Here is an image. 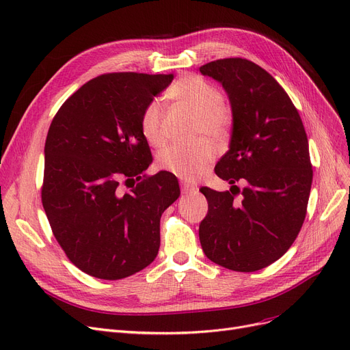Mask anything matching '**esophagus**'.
Here are the masks:
<instances>
[{"mask_svg":"<svg viewBox=\"0 0 350 350\" xmlns=\"http://www.w3.org/2000/svg\"><path fill=\"white\" fill-rule=\"evenodd\" d=\"M197 186L196 185H193V183H189V181H183V183H181V193L183 194H194V193H197Z\"/></svg>","mask_w":350,"mask_h":350,"instance_id":"obj_1","label":"esophagus"}]
</instances>
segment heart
Segmentation results:
<instances>
[{
	"mask_svg": "<svg viewBox=\"0 0 350 350\" xmlns=\"http://www.w3.org/2000/svg\"><path fill=\"white\" fill-rule=\"evenodd\" d=\"M170 97L181 107L196 114V135L206 134L213 140H223L233 126V110L230 104L220 97L219 88L199 75L180 79L170 90ZM143 137L150 146L163 143L161 104L151 101L144 109L140 120ZM216 157V150L207 140L191 146L172 144L164 147L159 156L160 169L180 178L193 180L203 174Z\"/></svg>",
	"mask_w": 350,
	"mask_h": 350,
	"instance_id": "1",
	"label": "heart"
}]
</instances>
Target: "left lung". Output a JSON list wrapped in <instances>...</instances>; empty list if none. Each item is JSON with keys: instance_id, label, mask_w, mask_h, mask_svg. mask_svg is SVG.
<instances>
[{"instance_id": "1", "label": "left lung", "mask_w": 350, "mask_h": 350, "mask_svg": "<svg viewBox=\"0 0 350 350\" xmlns=\"http://www.w3.org/2000/svg\"><path fill=\"white\" fill-rule=\"evenodd\" d=\"M200 72L223 85L233 110L229 151L215 167L232 187L200 189L208 203L202 247L226 269L260 270L288 250L305 221L313 178L308 135L291 97L260 66L223 58ZM239 179L247 183L243 191Z\"/></svg>"}]
</instances>
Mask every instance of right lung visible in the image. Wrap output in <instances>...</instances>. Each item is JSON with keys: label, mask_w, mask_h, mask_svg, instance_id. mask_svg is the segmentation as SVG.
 <instances>
[{"label": "right lung", "mask_w": 350, "mask_h": 350, "mask_svg": "<svg viewBox=\"0 0 350 350\" xmlns=\"http://www.w3.org/2000/svg\"><path fill=\"white\" fill-rule=\"evenodd\" d=\"M173 77L101 74L68 97L51 121L42 207L70 262L90 276L124 279L159 253L160 217L180 187L169 172L143 174L153 157L140 120ZM121 179L138 185L124 192Z\"/></svg>", "instance_id": "obj_1"}]
</instances>
